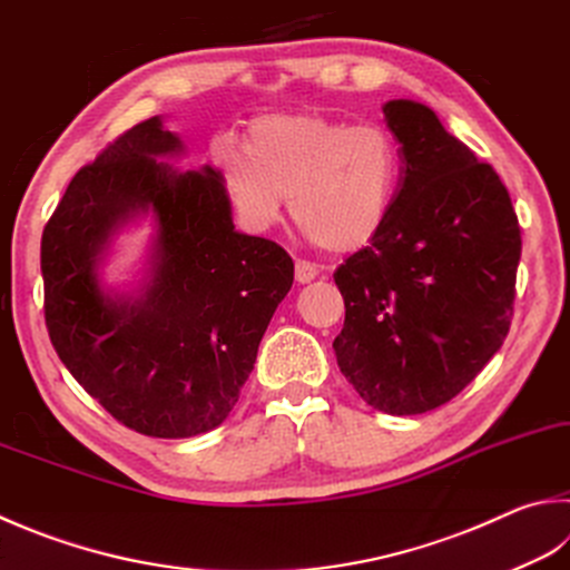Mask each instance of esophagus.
Returning a JSON list of instances; mask_svg holds the SVG:
<instances>
[{
  "instance_id": "1",
  "label": "esophagus",
  "mask_w": 570,
  "mask_h": 570,
  "mask_svg": "<svg viewBox=\"0 0 570 570\" xmlns=\"http://www.w3.org/2000/svg\"><path fill=\"white\" fill-rule=\"evenodd\" d=\"M317 275H320L317 265L307 263V261H297V263H295V281H297L299 285H305V283H313Z\"/></svg>"
}]
</instances>
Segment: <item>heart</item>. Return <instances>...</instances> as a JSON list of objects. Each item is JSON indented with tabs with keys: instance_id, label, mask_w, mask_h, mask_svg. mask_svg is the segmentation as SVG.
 Masks as SVG:
<instances>
[{
	"instance_id": "b5f03b06",
	"label": "heart",
	"mask_w": 570,
	"mask_h": 570,
	"mask_svg": "<svg viewBox=\"0 0 570 570\" xmlns=\"http://www.w3.org/2000/svg\"><path fill=\"white\" fill-rule=\"evenodd\" d=\"M218 170L253 230L281 220L289 198V213L309 238L332 253H354L392 216L402 154L382 124L267 114L253 121L248 151L225 148Z\"/></svg>"
}]
</instances>
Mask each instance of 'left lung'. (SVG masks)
I'll use <instances>...</instances> for the list:
<instances>
[{
  "label": "left lung",
  "instance_id": "obj_1",
  "mask_svg": "<svg viewBox=\"0 0 570 570\" xmlns=\"http://www.w3.org/2000/svg\"><path fill=\"white\" fill-rule=\"evenodd\" d=\"M400 141L390 220L335 271L345 327L340 372L374 410L406 416L446 404L509 335L521 228L507 186L429 106H382Z\"/></svg>",
  "mask_w": 570,
  "mask_h": 570
}]
</instances>
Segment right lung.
I'll return each mask as SVG.
<instances>
[{
	"label": "right lung",
	"instance_id": "right-lung-1",
	"mask_svg": "<svg viewBox=\"0 0 570 570\" xmlns=\"http://www.w3.org/2000/svg\"><path fill=\"white\" fill-rule=\"evenodd\" d=\"M186 146L154 116L83 166L41 235L51 345L128 429L186 439L220 426L293 287V257L235 230L220 170H180ZM153 223L142 281L106 286L128 224Z\"/></svg>",
	"mask_w": 570,
	"mask_h": 570
}]
</instances>
